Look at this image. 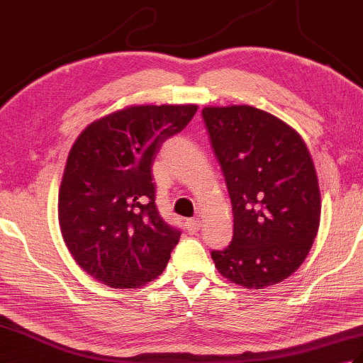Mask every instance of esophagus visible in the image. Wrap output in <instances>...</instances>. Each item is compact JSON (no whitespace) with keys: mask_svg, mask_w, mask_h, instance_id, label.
Segmentation results:
<instances>
[{"mask_svg":"<svg viewBox=\"0 0 363 363\" xmlns=\"http://www.w3.org/2000/svg\"><path fill=\"white\" fill-rule=\"evenodd\" d=\"M186 228L190 234H196L199 229H201V221H199L198 218H189L186 221Z\"/></svg>","mask_w":363,"mask_h":363,"instance_id":"obj_1","label":"esophagus"}]
</instances>
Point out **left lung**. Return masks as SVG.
<instances>
[{"instance_id": "1", "label": "left lung", "mask_w": 363, "mask_h": 363, "mask_svg": "<svg viewBox=\"0 0 363 363\" xmlns=\"http://www.w3.org/2000/svg\"><path fill=\"white\" fill-rule=\"evenodd\" d=\"M203 118L229 191L233 242L211 256L221 276L246 289L287 279L318 233L321 198L303 138L252 106L204 107Z\"/></svg>"}]
</instances>
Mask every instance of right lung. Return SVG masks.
Here are the masks:
<instances>
[{"label": "right lung", "instance_id": "1", "mask_svg": "<svg viewBox=\"0 0 363 363\" xmlns=\"http://www.w3.org/2000/svg\"><path fill=\"white\" fill-rule=\"evenodd\" d=\"M196 104L129 106L82 130L59 190L64 242L84 272L113 289H137L164 272L181 230L156 207L152 164Z\"/></svg>", "mask_w": 363, "mask_h": 363}]
</instances>
